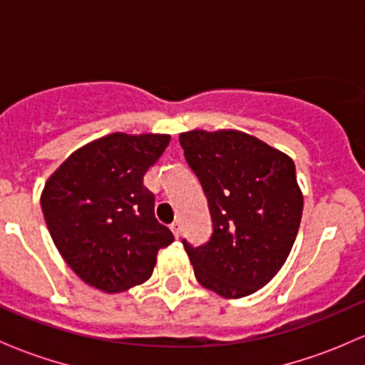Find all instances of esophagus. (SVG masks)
I'll list each match as a JSON object with an SVG mask.
<instances>
[{
  "label": "esophagus",
  "instance_id": "1",
  "mask_svg": "<svg viewBox=\"0 0 365 365\" xmlns=\"http://www.w3.org/2000/svg\"><path fill=\"white\" fill-rule=\"evenodd\" d=\"M171 231L176 238H180V235H182V224H180V220H176V222L171 224Z\"/></svg>",
  "mask_w": 365,
  "mask_h": 365
}]
</instances>
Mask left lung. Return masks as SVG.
<instances>
[{"instance_id":"1","label":"left lung","mask_w":365,"mask_h":365,"mask_svg":"<svg viewBox=\"0 0 365 365\" xmlns=\"http://www.w3.org/2000/svg\"><path fill=\"white\" fill-rule=\"evenodd\" d=\"M180 145L212 215L205 245L182 242L197 282L224 298L252 295L277 275L295 244L304 210L295 164L235 128L182 132Z\"/></svg>"}]
</instances>
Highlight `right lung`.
<instances>
[{
	"label": "right lung",
	"instance_id": "add662e5",
	"mask_svg": "<svg viewBox=\"0 0 365 365\" xmlns=\"http://www.w3.org/2000/svg\"><path fill=\"white\" fill-rule=\"evenodd\" d=\"M169 134L113 132L70 153L47 178L40 205L58 252L88 286L121 293L153 274L173 242L143 185Z\"/></svg>",
	"mask_w": 365,
	"mask_h": 365
}]
</instances>
